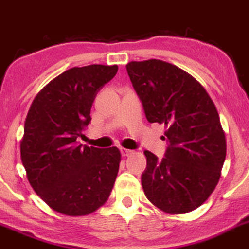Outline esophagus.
I'll use <instances>...</instances> for the list:
<instances>
[{"instance_id":"34e87169","label":"esophagus","mask_w":249,"mask_h":249,"mask_svg":"<svg viewBox=\"0 0 249 249\" xmlns=\"http://www.w3.org/2000/svg\"><path fill=\"white\" fill-rule=\"evenodd\" d=\"M120 152H122L123 156L126 157V156H129V155H131V153L134 152V151L129 150V148H124V147H123V148H120Z\"/></svg>"}]
</instances>
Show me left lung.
Listing matches in <instances>:
<instances>
[{"label": "left lung", "instance_id": "8db88e82", "mask_svg": "<svg viewBox=\"0 0 249 249\" xmlns=\"http://www.w3.org/2000/svg\"><path fill=\"white\" fill-rule=\"evenodd\" d=\"M126 71L150 123L164 124L168 147L159 161L145 151L141 184L166 213L195 210L213 192L226 159V136L205 88L184 70L162 60L131 61Z\"/></svg>", "mask_w": 249, "mask_h": 249}]
</instances>
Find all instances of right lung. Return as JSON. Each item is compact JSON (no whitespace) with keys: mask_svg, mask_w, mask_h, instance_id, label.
<instances>
[{"mask_svg":"<svg viewBox=\"0 0 249 249\" xmlns=\"http://www.w3.org/2000/svg\"><path fill=\"white\" fill-rule=\"evenodd\" d=\"M117 65L72 67L36 94L24 123L20 159L34 192L53 210L85 216L110 195L119 171L118 147L77 142L90 122L98 90L115 76Z\"/></svg>","mask_w":249,"mask_h":249,"instance_id":"obj_1","label":"right lung"}]
</instances>
